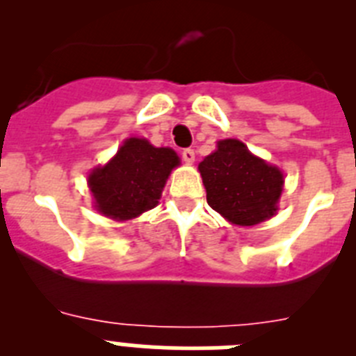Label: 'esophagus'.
Here are the masks:
<instances>
[{
	"mask_svg": "<svg viewBox=\"0 0 356 356\" xmlns=\"http://www.w3.org/2000/svg\"><path fill=\"white\" fill-rule=\"evenodd\" d=\"M181 159H184L185 163H193L194 159H196V153H194V149L187 147V149L181 151Z\"/></svg>",
	"mask_w": 356,
	"mask_h": 356,
	"instance_id": "1",
	"label": "esophagus"
}]
</instances>
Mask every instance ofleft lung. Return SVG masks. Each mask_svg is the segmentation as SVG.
<instances>
[{
    "instance_id": "8db88e82",
    "label": "left lung",
    "mask_w": 356,
    "mask_h": 356,
    "mask_svg": "<svg viewBox=\"0 0 356 356\" xmlns=\"http://www.w3.org/2000/svg\"><path fill=\"white\" fill-rule=\"evenodd\" d=\"M197 169L209 205L232 225H259L278 210L284 172L254 156L241 140H219Z\"/></svg>"
}]
</instances>
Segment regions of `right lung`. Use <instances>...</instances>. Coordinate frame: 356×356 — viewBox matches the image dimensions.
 I'll list each match as a JSON object with an SVG mask.
<instances>
[{
    "label": "right lung",
    "mask_w": 356,
    "mask_h": 356,
    "mask_svg": "<svg viewBox=\"0 0 356 356\" xmlns=\"http://www.w3.org/2000/svg\"><path fill=\"white\" fill-rule=\"evenodd\" d=\"M180 159L171 147H155L149 140L130 137L108 163L92 169L89 187L99 213L128 221L147 212L162 196V188Z\"/></svg>",
    "instance_id": "1"
}]
</instances>
